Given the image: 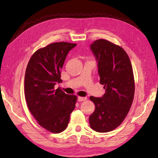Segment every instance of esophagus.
<instances>
[{
    "mask_svg": "<svg viewBox=\"0 0 158 158\" xmlns=\"http://www.w3.org/2000/svg\"><path fill=\"white\" fill-rule=\"evenodd\" d=\"M86 100H87V98L85 97H78V98H77V100H78L79 102H83V101H85Z\"/></svg>",
    "mask_w": 158,
    "mask_h": 158,
    "instance_id": "1",
    "label": "esophagus"
}]
</instances>
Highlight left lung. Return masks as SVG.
Instances as JSON below:
<instances>
[{
  "mask_svg": "<svg viewBox=\"0 0 158 158\" xmlns=\"http://www.w3.org/2000/svg\"><path fill=\"white\" fill-rule=\"evenodd\" d=\"M90 49L105 93L102 98L90 97L95 109L89 123L96 132H108L122 123L132 106L135 89L132 66L125 51L106 40H95Z\"/></svg>",
  "mask_w": 158,
  "mask_h": 158,
  "instance_id": "obj_1",
  "label": "left lung"
}]
</instances>
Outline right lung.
I'll list each match as a JSON object with an SVG mask.
<instances>
[{"label":"right lung","instance_id":"right-lung-1","mask_svg":"<svg viewBox=\"0 0 158 158\" xmlns=\"http://www.w3.org/2000/svg\"><path fill=\"white\" fill-rule=\"evenodd\" d=\"M77 44L54 42L35 52L29 60L24 79L25 98L29 111L41 127L52 133L66 129L77 97L54 89L68 52Z\"/></svg>","mask_w":158,"mask_h":158}]
</instances>
